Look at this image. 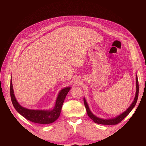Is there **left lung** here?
I'll return each mask as SVG.
<instances>
[{"mask_svg":"<svg viewBox=\"0 0 146 146\" xmlns=\"http://www.w3.org/2000/svg\"><path fill=\"white\" fill-rule=\"evenodd\" d=\"M136 92L135 98L134 101L133 102V103L131 104V105L130 106L129 108H128L125 111H124L123 113L120 114V115L118 116L117 117L111 119H100V118H99L98 117H96V116H94V114L91 112L89 107H88V105L85 99L84 98L83 99L84 104H85L88 116H89L95 123H99V124H102V125H116V124H117V123L121 122L123 119H124L128 115V114L130 113V112L131 111L132 109L134 108V107L136 104V102H137V100H138V93H139V85H138V77H137V76L136 77Z\"/></svg>","mask_w":146,"mask_h":146,"instance_id":"1","label":"left lung"}]
</instances>
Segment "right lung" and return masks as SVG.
Returning a JSON list of instances; mask_svg holds the SVG:
<instances>
[{
    "label": "right lung",
    "mask_w": 146,
    "mask_h": 146,
    "mask_svg": "<svg viewBox=\"0 0 146 146\" xmlns=\"http://www.w3.org/2000/svg\"><path fill=\"white\" fill-rule=\"evenodd\" d=\"M70 89V87H66L61 90L56 99L55 107L51 110L44 111V110H29L22 107L17 102L13 89L11 78L10 82L11 99L16 111L27 120L35 123H41V124H48V123H52L58 118L64 100Z\"/></svg>",
    "instance_id": "right-lung-1"
}]
</instances>
